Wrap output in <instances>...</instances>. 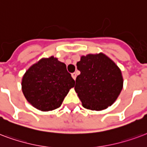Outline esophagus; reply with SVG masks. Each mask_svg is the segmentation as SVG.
Segmentation results:
<instances>
[{
  "label": "esophagus",
  "instance_id": "esophagus-1",
  "mask_svg": "<svg viewBox=\"0 0 147 147\" xmlns=\"http://www.w3.org/2000/svg\"><path fill=\"white\" fill-rule=\"evenodd\" d=\"M71 76H72V77L74 78V79H76V77H77V74L76 73H73L72 74H71Z\"/></svg>",
  "mask_w": 147,
  "mask_h": 147
}]
</instances>
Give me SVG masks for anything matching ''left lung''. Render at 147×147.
I'll use <instances>...</instances> for the list:
<instances>
[{
	"label": "left lung",
	"instance_id": "8db88e82",
	"mask_svg": "<svg viewBox=\"0 0 147 147\" xmlns=\"http://www.w3.org/2000/svg\"><path fill=\"white\" fill-rule=\"evenodd\" d=\"M74 89L84 108L102 110L111 106L123 88L119 67L103 53L81 57Z\"/></svg>",
	"mask_w": 147,
	"mask_h": 147
}]
</instances>
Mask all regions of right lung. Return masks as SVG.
Listing matches in <instances>:
<instances>
[{
  "instance_id": "obj_1",
  "label": "right lung",
  "mask_w": 147,
  "mask_h": 147,
  "mask_svg": "<svg viewBox=\"0 0 147 147\" xmlns=\"http://www.w3.org/2000/svg\"><path fill=\"white\" fill-rule=\"evenodd\" d=\"M75 80L65 63L53 57L42 59L30 67L22 80V90L27 101L41 111L61 106Z\"/></svg>"
}]
</instances>
